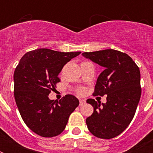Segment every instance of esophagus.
<instances>
[{
    "label": "esophagus",
    "instance_id": "obj_1",
    "mask_svg": "<svg viewBox=\"0 0 153 153\" xmlns=\"http://www.w3.org/2000/svg\"><path fill=\"white\" fill-rule=\"evenodd\" d=\"M84 104H86V100H84V99H80V100H79V105L82 106V105H83Z\"/></svg>",
    "mask_w": 153,
    "mask_h": 153
}]
</instances>
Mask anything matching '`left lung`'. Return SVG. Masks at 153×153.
Returning a JSON list of instances; mask_svg holds the SVG:
<instances>
[{
	"mask_svg": "<svg viewBox=\"0 0 153 153\" xmlns=\"http://www.w3.org/2000/svg\"><path fill=\"white\" fill-rule=\"evenodd\" d=\"M82 55L104 68L94 95L107 94L105 103L92 98L86 101L94 107L92 115L86 118L87 128L97 137L111 139L121 134L134 117L141 94L140 70L130 56L114 49Z\"/></svg>",
	"mask_w": 153,
	"mask_h": 153,
	"instance_id": "left-lung-1",
	"label": "left lung"
}]
</instances>
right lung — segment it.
I'll list each match as a JSON object with an SVG mask.
<instances>
[{
	"label": "right lung",
	"mask_w": 153,
	"mask_h": 153,
	"mask_svg": "<svg viewBox=\"0 0 153 153\" xmlns=\"http://www.w3.org/2000/svg\"><path fill=\"white\" fill-rule=\"evenodd\" d=\"M80 53L40 48L27 52L20 59L13 75L14 97L25 123L38 135H59L79 105V99L71 94L59 101L51 100L48 95L59 82L62 67Z\"/></svg>",
	"instance_id": "1"
}]
</instances>
